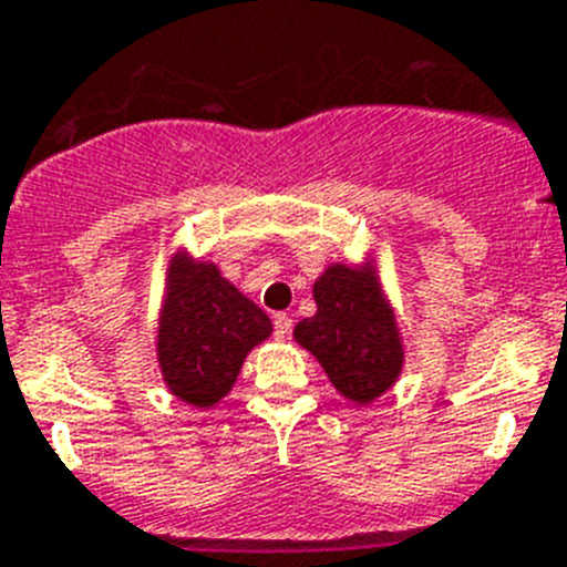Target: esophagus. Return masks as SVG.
Listing matches in <instances>:
<instances>
[{"label": "esophagus", "mask_w": 567, "mask_h": 567, "mask_svg": "<svg viewBox=\"0 0 567 567\" xmlns=\"http://www.w3.org/2000/svg\"><path fill=\"white\" fill-rule=\"evenodd\" d=\"M290 328H293V319L288 313L274 316V333H277V339H288Z\"/></svg>", "instance_id": "34e87169"}]
</instances>
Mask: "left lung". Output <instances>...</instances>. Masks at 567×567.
Here are the masks:
<instances>
[{"label": "left lung", "mask_w": 567, "mask_h": 567, "mask_svg": "<svg viewBox=\"0 0 567 567\" xmlns=\"http://www.w3.org/2000/svg\"><path fill=\"white\" fill-rule=\"evenodd\" d=\"M313 299L316 316L296 324V341L353 404L384 395L401 375L404 344L375 274L330 265L316 279Z\"/></svg>", "instance_id": "1"}]
</instances>
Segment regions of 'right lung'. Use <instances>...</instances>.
Wrapping results in <instances>:
<instances>
[{"label":"right lung","mask_w":567,"mask_h":567,"mask_svg":"<svg viewBox=\"0 0 567 567\" xmlns=\"http://www.w3.org/2000/svg\"><path fill=\"white\" fill-rule=\"evenodd\" d=\"M271 330L265 310L223 279L217 265L172 257L157 324V361L172 395L192 406H214Z\"/></svg>","instance_id":"obj_1"}]
</instances>
